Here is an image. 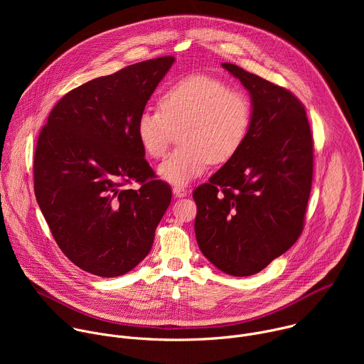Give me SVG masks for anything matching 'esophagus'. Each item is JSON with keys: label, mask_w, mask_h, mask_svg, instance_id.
<instances>
[{"label": "esophagus", "mask_w": 364, "mask_h": 364, "mask_svg": "<svg viewBox=\"0 0 364 364\" xmlns=\"http://www.w3.org/2000/svg\"><path fill=\"white\" fill-rule=\"evenodd\" d=\"M173 193H174L176 197H186L187 193H188V190L184 188V187H181V186H176V187L173 188Z\"/></svg>", "instance_id": "34e87169"}]
</instances>
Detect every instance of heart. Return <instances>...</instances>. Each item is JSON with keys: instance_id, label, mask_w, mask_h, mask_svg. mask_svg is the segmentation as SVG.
I'll list each match as a JSON object with an SVG mask.
<instances>
[{"instance_id": "heart-1", "label": "heart", "mask_w": 364, "mask_h": 364, "mask_svg": "<svg viewBox=\"0 0 364 364\" xmlns=\"http://www.w3.org/2000/svg\"><path fill=\"white\" fill-rule=\"evenodd\" d=\"M160 111L138 115V141L151 159H161L180 132V146L160 164L159 176L186 186L209 166L232 160L252 121L249 97L216 77L193 75L173 83L159 100Z\"/></svg>"}]
</instances>
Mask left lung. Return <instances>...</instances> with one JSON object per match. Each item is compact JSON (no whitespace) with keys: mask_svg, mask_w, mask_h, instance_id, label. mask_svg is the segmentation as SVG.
Wrapping results in <instances>:
<instances>
[{"mask_svg":"<svg viewBox=\"0 0 364 364\" xmlns=\"http://www.w3.org/2000/svg\"><path fill=\"white\" fill-rule=\"evenodd\" d=\"M222 66L247 89L252 121L235 157L194 190V232L218 269L249 277L287 252L304 229L314 144L295 95L236 65Z\"/></svg>","mask_w":364,"mask_h":364,"instance_id":"obj_1","label":"left lung"}]
</instances>
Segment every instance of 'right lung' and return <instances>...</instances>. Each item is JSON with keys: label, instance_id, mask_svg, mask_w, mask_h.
Listing matches in <instances>:
<instances>
[{"label": "right lung", "instance_id": "obj_1", "mask_svg": "<svg viewBox=\"0 0 364 364\" xmlns=\"http://www.w3.org/2000/svg\"><path fill=\"white\" fill-rule=\"evenodd\" d=\"M174 60L139 62L70 90L40 131L37 203L62 252L89 274L134 269L170 205L171 188L155 180L135 125ZM132 181L139 191L127 188Z\"/></svg>", "mask_w": 364, "mask_h": 364}]
</instances>
